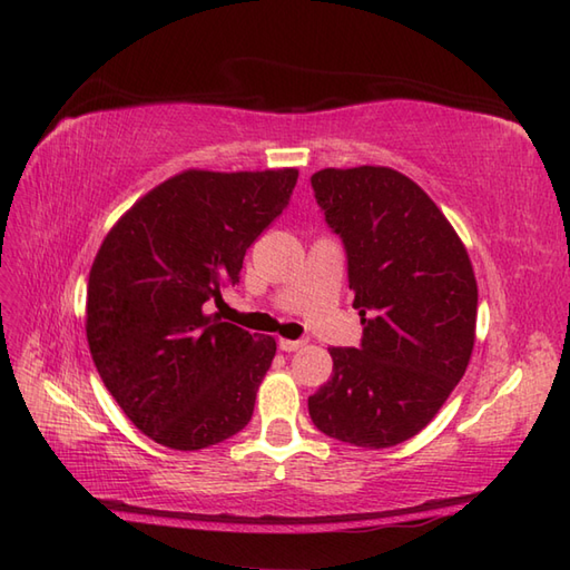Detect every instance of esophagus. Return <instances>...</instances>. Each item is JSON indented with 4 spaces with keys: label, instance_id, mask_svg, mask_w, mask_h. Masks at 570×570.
<instances>
[{
    "label": "esophagus",
    "instance_id": "esophagus-1",
    "mask_svg": "<svg viewBox=\"0 0 570 570\" xmlns=\"http://www.w3.org/2000/svg\"><path fill=\"white\" fill-rule=\"evenodd\" d=\"M304 345H306V341H286V337L278 341V347H282L284 353H296V350H301Z\"/></svg>",
    "mask_w": 570,
    "mask_h": 570
}]
</instances>
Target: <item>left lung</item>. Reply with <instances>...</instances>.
<instances>
[{
    "label": "left lung",
    "instance_id": "left-lung-1",
    "mask_svg": "<svg viewBox=\"0 0 570 570\" xmlns=\"http://www.w3.org/2000/svg\"><path fill=\"white\" fill-rule=\"evenodd\" d=\"M311 186L343 237L365 331L360 347L331 350L333 374L308 414L331 439L390 448L426 429L468 370L475 272L439 205L394 168H323Z\"/></svg>",
    "mask_w": 570,
    "mask_h": 570
}]
</instances>
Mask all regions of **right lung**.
Masks as SVG:
<instances>
[{
    "mask_svg": "<svg viewBox=\"0 0 570 570\" xmlns=\"http://www.w3.org/2000/svg\"><path fill=\"white\" fill-rule=\"evenodd\" d=\"M296 168H188L119 217L92 262L85 333L127 419L174 451L242 431L276 341L249 335L205 301L239 282L245 252L288 205Z\"/></svg>",
    "mask_w": 570,
    "mask_h": 570,
    "instance_id": "1",
    "label": "right lung"
}]
</instances>
